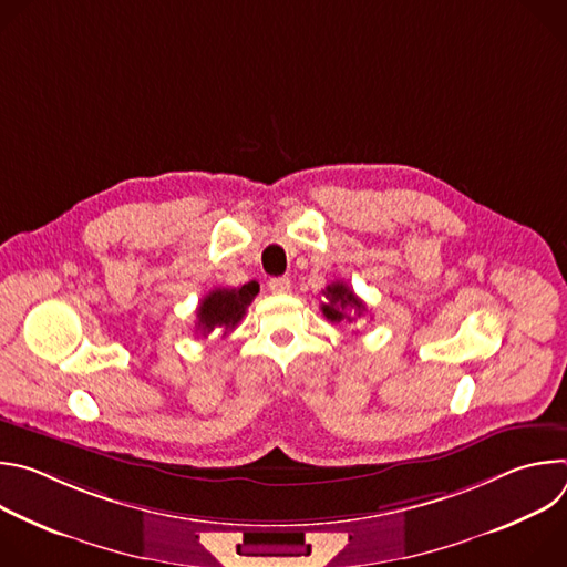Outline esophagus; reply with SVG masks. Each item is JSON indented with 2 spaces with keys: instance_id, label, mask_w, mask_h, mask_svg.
<instances>
[{
  "instance_id": "obj_1",
  "label": "esophagus",
  "mask_w": 567,
  "mask_h": 567,
  "mask_svg": "<svg viewBox=\"0 0 567 567\" xmlns=\"http://www.w3.org/2000/svg\"><path fill=\"white\" fill-rule=\"evenodd\" d=\"M289 289H291V280H289V278H271V280H269V291H271V293L282 296V293H287Z\"/></svg>"
}]
</instances>
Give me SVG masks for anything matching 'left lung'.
I'll return each mask as SVG.
<instances>
[{
    "label": "left lung",
    "mask_w": 567,
    "mask_h": 567,
    "mask_svg": "<svg viewBox=\"0 0 567 567\" xmlns=\"http://www.w3.org/2000/svg\"><path fill=\"white\" fill-rule=\"evenodd\" d=\"M322 296L328 300L320 305L322 316L332 322H341V320H352V311L357 316H361L365 311L363 300L346 285V282H332L326 289H322Z\"/></svg>",
    "instance_id": "obj_1"
}]
</instances>
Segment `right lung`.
<instances>
[{"instance_id":"add662e5","label":"right lung","mask_w":567,"mask_h":567,"mask_svg":"<svg viewBox=\"0 0 567 567\" xmlns=\"http://www.w3.org/2000/svg\"><path fill=\"white\" fill-rule=\"evenodd\" d=\"M258 293L256 282H247L237 289H213L206 293L197 307V330L206 337L210 332H230L241 316L247 313V307L254 302Z\"/></svg>"}]
</instances>
